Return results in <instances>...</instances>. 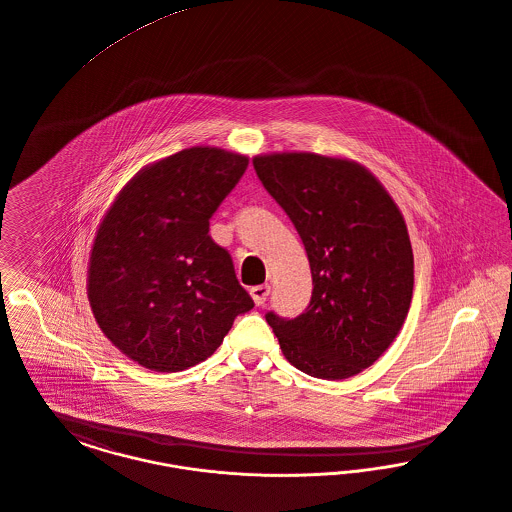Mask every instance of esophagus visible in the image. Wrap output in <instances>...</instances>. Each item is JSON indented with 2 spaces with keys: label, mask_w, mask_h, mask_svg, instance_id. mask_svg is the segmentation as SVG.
Masks as SVG:
<instances>
[{
  "label": "esophagus",
  "mask_w": 512,
  "mask_h": 512,
  "mask_svg": "<svg viewBox=\"0 0 512 512\" xmlns=\"http://www.w3.org/2000/svg\"><path fill=\"white\" fill-rule=\"evenodd\" d=\"M249 294H251V298H253V301H255L257 305H265V301H267L269 294H271V286H269V284L253 286V288L249 290Z\"/></svg>",
  "instance_id": "esophagus-1"
}]
</instances>
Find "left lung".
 I'll list each match as a JSON object with an SVG mask.
<instances>
[{
	"instance_id": "8db88e82",
	"label": "left lung",
	"mask_w": 512,
	"mask_h": 512,
	"mask_svg": "<svg viewBox=\"0 0 512 512\" xmlns=\"http://www.w3.org/2000/svg\"><path fill=\"white\" fill-rule=\"evenodd\" d=\"M255 172L300 234L313 292L296 319L267 313L284 358L340 381L373 365L402 329L414 292V253L389 191L350 158L272 152Z\"/></svg>"
}]
</instances>
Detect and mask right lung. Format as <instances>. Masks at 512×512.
Listing matches in <instances>:
<instances>
[{
	"label": "right lung",
	"instance_id": "1",
	"mask_svg": "<svg viewBox=\"0 0 512 512\" xmlns=\"http://www.w3.org/2000/svg\"><path fill=\"white\" fill-rule=\"evenodd\" d=\"M249 158L191 147L141 168L123 185L92 241V315L129 360L183 371L216 352L253 307L209 220Z\"/></svg>",
	"mask_w": 512,
	"mask_h": 512
}]
</instances>
